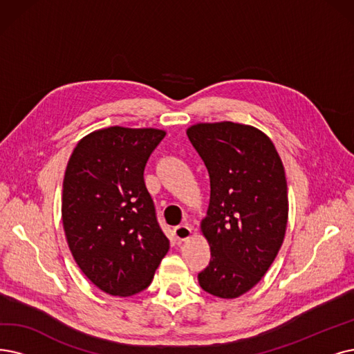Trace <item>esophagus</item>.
Returning a JSON list of instances; mask_svg holds the SVG:
<instances>
[{"instance_id": "34e87169", "label": "esophagus", "mask_w": 354, "mask_h": 354, "mask_svg": "<svg viewBox=\"0 0 354 354\" xmlns=\"http://www.w3.org/2000/svg\"><path fill=\"white\" fill-rule=\"evenodd\" d=\"M174 235L178 241H186V239L192 236V230L187 225H178L174 228Z\"/></svg>"}]
</instances>
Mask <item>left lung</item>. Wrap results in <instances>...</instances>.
Instances as JSON below:
<instances>
[{"label":"left lung","mask_w":354,"mask_h":354,"mask_svg":"<svg viewBox=\"0 0 354 354\" xmlns=\"http://www.w3.org/2000/svg\"><path fill=\"white\" fill-rule=\"evenodd\" d=\"M187 136L210 178L201 231L212 257L197 279L205 292L234 299L259 283L283 244L285 167L272 139L250 124L196 123Z\"/></svg>","instance_id":"1"}]
</instances>
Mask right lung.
I'll return each instance as SVG.
<instances>
[{
	"label": "right lung",
	"instance_id": "add662e5",
	"mask_svg": "<svg viewBox=\"0 0 354 354\" xmlns=\"http://www.w3.org/2000/svg\"><path fill=\"white\" fill-rule=\"evenodd\" d=\"M164 136L153 128L94 131L77 144L65 169L68 247L86 277L111 296L148 288L169 250L144 181L145 164Z\"/></svg>",
	"mask_w": 354,
	"mask_h": 354
}]
</instances>
